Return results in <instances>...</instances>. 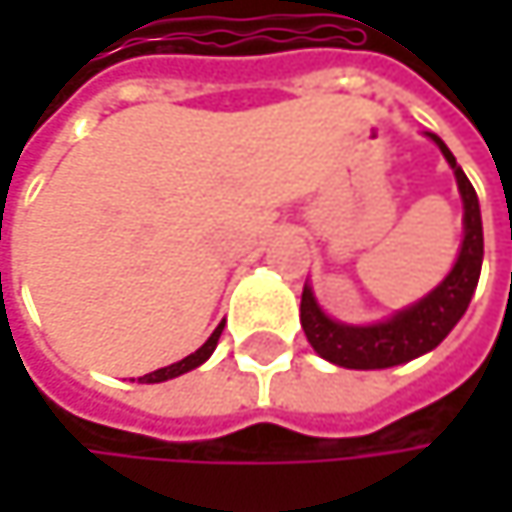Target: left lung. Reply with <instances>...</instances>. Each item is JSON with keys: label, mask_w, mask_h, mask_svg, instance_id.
<instances>
[{"label": "left lung", "mask_w": 512, "mask_h": 512, "mask_svg": "<svg viewBox=\"0 0 512 512\" xmlns=\"http://www.w3.org/2000/svg\"><path fill=\"white\" fill-rule=\"evenodd\" d=\"M427 139L442 151L457 177V189L462 198L460 255L454 260L451 272L427 296H421L409 308H400L391 317L367 323V326H353V323H341V320L329 317L320 308L311 284L305 281L302 305H299V320H302L305 338L317 356L338 364V367L382 370V367L406 364L412 358L436 350L451 335V329L460 323L474 290H477V278H480V266H483V222H480L477 192L468 183L465 171L457 165L454 154L448 151V145L436 133H427Z\"/></svg>", "instance_id": "obj_1"}]
</instances>
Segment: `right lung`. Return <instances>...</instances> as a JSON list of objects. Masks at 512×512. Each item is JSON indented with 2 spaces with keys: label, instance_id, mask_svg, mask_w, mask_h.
<instances>
[{
  "label": "right lung",
  "instance_id": "add662e5",
  "mask_svg": "<svg viewBox=\"0 0 512 512\" xmlns=\"http://www.w3.org/2000/svg\"><path fill=\"white\" fill-rule=\"evenodd\" d=\"M222 329H225V323H219L216 326V332L195 350V353H189L186 358H180V361H174V364H168V367H159L154 373H145V376H139V382H165V379H174V376H180V373H189V370H195V367H201L207 358L213 356V350H216V344H219V335H222Z\"/></svg>",
  "mask_w": 512,
  "mask_h": 512
}]
</instances>
